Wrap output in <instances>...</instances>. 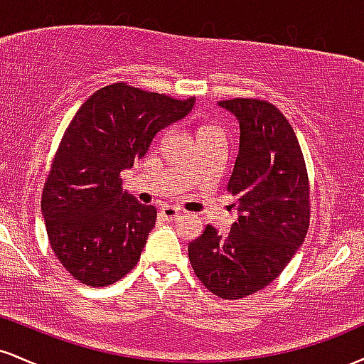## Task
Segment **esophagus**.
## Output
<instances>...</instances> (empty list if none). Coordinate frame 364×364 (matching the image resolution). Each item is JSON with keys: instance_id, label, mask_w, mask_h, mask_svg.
Here are the masks:
<instances>
[{"instance_id": "34e87169", "label": "esophagus", "mask_w": 364, "mask_h": 364, "mask_svg": "<svg viewBox=\"0 0 364 364\" xmlns=\"http://www.w3.org/2000/svg\"><path fill=\"white\" fill-rule=\"evenodd\" d=\"M179 214H181V208H178V207L164 205L161 208V215L164 217L166 220H174L176 217H179Z\"/></svg>"}]
</instances>
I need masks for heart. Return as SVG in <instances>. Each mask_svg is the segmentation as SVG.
I'll list each match as a JSON object with an SVG mask.
<instances>
[{
	"label": "heart",
	"instance_id": "b5f03b06",
	"mask_svg": "<svg viewBox=\"0 0 364 364\" xmlns=\"http://www.w3.org/2000/svg\"><path fill=\"white\" fill-rule=\"evenodd\" d=\"M212 132H220V129L217 128L215 124L208 123V121H203V123H200L198 127H196V139H200V136L203 135H208V133Z\"/></svg>",
	"mask_w": 364,
	"mask_h": 364
}]
</instances>
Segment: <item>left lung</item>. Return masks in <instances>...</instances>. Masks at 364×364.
<instances>
[{
	"label": "left lung",
	"instance_id": "obj_1",
	"mask_svg": "<svg viewBox=\"0 0 364 364\" xmlns=\"http://www.w3.org/2000/svg\"><path fill=\"white\" fill-rule=\"evenodd\" d=\"M240 121V152L228 183L240 217L223 236L207 224L188 245L196 277L223 299L269 286L298 252L310 228V181L294 129L263 99L220 101Z\"/></svg>",
	"mask_w": 364,
	"mask_h": 364
}]
</instances>
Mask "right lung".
<instances>
[{"mask_svg": "<svg viewBox=\"0 0 364 364\" xmlns=\"http://www.w3.org/2000/svg\"><path fill=\"white\" fill-rule=\"evenodd\" d=\"M193 104L195 97L181 101L118 82L94 92L75 112L53 157L41 207L49 245L78 282L109 286L139 263L157 210L123 193L119 173Z\"/></svg>", "mask_w": 364, "mask_h": 364, "instance_id": "right-lung-1", "label": "right lung"}]
</instances>
